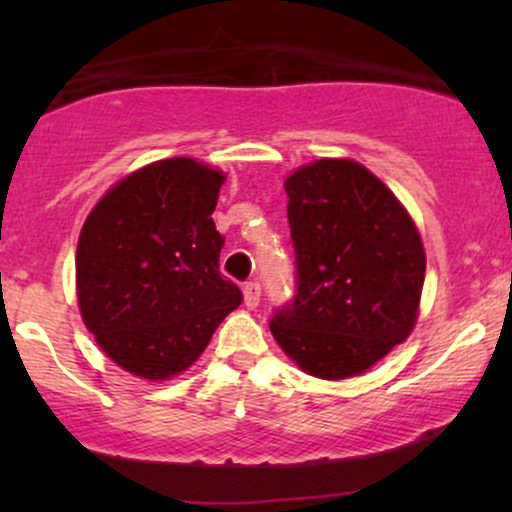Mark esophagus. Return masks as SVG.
Listing matches in <instances>:
<instances>
[{
	"label": "esophagus",
	"mask_w": 512,
	"mask_h": 512,
	"mask_svg": "<svg viewBox=\"0 0 512 512\" xmlns=\"http://www.w3.org/2000/svg\"><path fill=\"white\" fill-rule=\"evenodd\" d=\"M260 293V281H248V284L243 286L245 305H248V308H257V305H260Z\"/></svg>",
	"instance_id": "obj_1"
}]
</instances>
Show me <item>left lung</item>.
Here are the masks:
<instances>
[{"instance_id":"obj_1","label":"left lung","mask_w":512,"mask_h":512,"mask_svg":"<svg viewBox=\"0 0 512 512\" xmlns=\"http://www.w3.org/2000/svg\"><path fill=\"white\" fill-rule=\"evenodd\" d=\"M296 296L269 322L308 375H361L414 330L426 252L407 209L361 163L320 158L284 182Z\"/></svg>"}]
</instances>
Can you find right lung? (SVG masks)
I'll return each mask as SVG.
<instances>
[{
  "instance_id": "obj_1",
  "label": "right lung",
  "mask_w": 512,
  "mask_h": 512,
  "mask_svg": "<svg viewBox=\"0 0 512 512\" xmlns=\"http://www.w3.org/2000/svg\"><path fill=\"white\" fill-rule=\"evenodd\" d=\"M221 170L166 158L105 192L81 228L76 296L88 332L120 368L168 380L207 349L243 293L219 272L211 219Z\"/></svg>"
}]
</instances>
